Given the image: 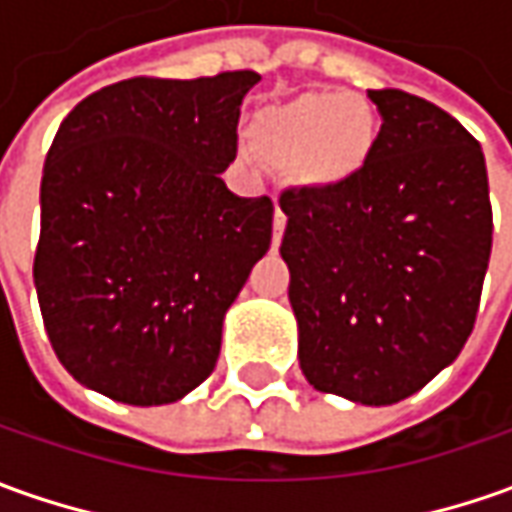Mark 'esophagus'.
Segmentation results:
<instances>
[{
  "instance_id": "obj_1",
  "label": "esophagus",
  "mask_w": 512,
  "mask_h": 512,
  "mask_svg": "<svg viewBox=\"0 0 512 512\" xmlns=\"http://www.w3.org/2000/svg\"><path fill=\"white\" fill-rule=\"evenodd\" d=\"M283 229H285V215L283 210L277 207V210H274V243H280V238H283Z\"/></svg>"
}]
</instances>
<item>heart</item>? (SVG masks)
<instances>
[{
  "label": "heart",
  "instance_id": "1",
  "mask_svg": "<svg viewBox=\"0 0 512 512\" xmlns=\"http://www.w3.org/2000/svg\"><path fill=\"white\" fill-rule=\"evenodd\" d=\"M378 123L373 109L344 95H302L257 111L249 123V150L271 168H288L291 182L328 190L353 179L373 154ZM252 162V155L243 151Z\"/></svg>",
  "mask_w": 512,
  "mask_h": 512
}]
</instances>
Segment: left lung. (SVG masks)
<instances>
[{
  "label": "left lung",
  "instance_id": "1",
  "mask_svg": "<svg viewBox=\"0 0 512 512\" xmlns=\"http://www.w3.org/2000/svg\"><path fill=\"white\" fill-rule=\"evenodd\" d=\"M367 165L328 190H285L280 255L319 392L398 403L446 370L474 330L493 243L485 154L448 111L370 89Z\"/></svg>",
  "mask_w": 512,
  "mask_h": 512
}]
</instances>
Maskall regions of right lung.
Here are the masks:
<instances>
[{
  "mask_svg": "<svg viewBox=\"0 0 512 512\" xmlns=\"http://www.w3.org/2000/svg\"><path fill=\"white\" fill-rule=\"evenodd\" d=\"M257 81L252 69L131 78L64 117L33 280L52 350L83 387L159 406L215 370L224 314L271 246V198L235 196L218 176Z\"/></svg>",
  "mask_w": 512,
  "mask_h": 512,
  "instance_id": "right-lung-1",
  "label": "right lung"
}]
</instances>
